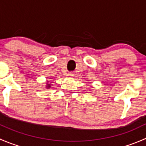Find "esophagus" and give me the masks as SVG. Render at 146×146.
<instances>
[{
  "instance_id": "34e87169",
  "label": "esophagus",
  "mask_w": 146,
  "mask_h": 146,
  "mask_svg": "<svg viewBox=\"0 0 146 146\" xmlns=\"http://www.w3.org/2000/svg\"><path fill=\"white\" fill-rule=\"evenodd\" d=\"M68 76H70V77H73V76H74V73H68Z\"/></svg>"
}]
</instances>
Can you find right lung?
I'll use <instances>...</instances> for the list:
<instances>
[{"mask_svg":"<svg viewBox=\"0 0 146 146\" xmlns=\"http://www.w3.org/2000/svg\"><path fill=\"white\" fill-rule=\"evenodd\" d=\"M50 79H51V78H50ZM51 84L48 83V80H46V83L45 88H47V89H48V88H51Z\"/></svg>","mask_w":146,"mask_h":146,"instance_id":"1","label":"right lung"}]
</instances>
